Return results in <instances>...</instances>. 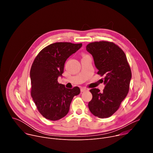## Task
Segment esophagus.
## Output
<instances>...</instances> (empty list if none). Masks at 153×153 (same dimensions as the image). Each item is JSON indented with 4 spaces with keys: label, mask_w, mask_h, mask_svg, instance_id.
Returning a JSON list of instances; mask_svg holds the SVG:
<instances>
[{
    "label": "esophagus",
    "mask_w": 153,
    "mask_h": 153,
    "mask_svg": "<svg viewBox=\"0 0 153 153\" xmlns=\"http://www.w3.org/2000/svg\"><path fill=\"white\" fill-rule=\"evenodd\" d=\"M88 90L87 89V88H82L81 89H80V91L81 92H84V91H88Z\"/></svg>",
    "instance_id": "1"
}]
</instances>
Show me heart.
Wrapping results in <instances>:
<instances>
[{
	"mask_svg": "<svg viewBox=\"0 0 153 153\" xmlns=\"http://www.w3.org/2000/svg\"><path fill=\"white\" fill-rule=\"evenodd\" d=\"M84 56H83V57H84Z\"/></svg>",
	"mask_w": 153,
	"mask_h": 153,
	"instance_id": "heart-1",
	"label": "heart"
}]
</instances>
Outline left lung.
I'll return each mask as SVG.
<instances>
[{
    "label": "left lung",
    "instance_id": "obj_1",
    "mask_svg": "<svg viewBox=\"0 0 153 153\" xmlns=\"http://www.w3.org/2000/svg\"><path fill=\"white\" fill-rule=\"evenodd\" d=\"M93 57L97 74L105 76L102 93L90 90L92 100L88 103L91 113L99 118L111 116L119 109L129 91L131 71L123 50L113 42H94L86 47Z\"/></svg>",
    "mask_w": 153,
    "mask_h": 153
}]
</instances>
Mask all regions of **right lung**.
I'll return each mask as SVG.
<instances>
[{
    "label": "right lung",
    "mask_w": 153,
    "mask_h": 153,
    "mask_svg": "<svg viewBox=\"0 0 153 153\" xmlns=\"http://www.w3.org/2000/svg\"><path fill=\"white\" fill-rule=\"evenodd\" d=\"M82 46V43L56 42L43 48L35 58L30 70L31 94L39 113L47 119L57 120L66 116L78 86L65 88L58 83L67 59Z\"/></svg>",
    "instance_id": "right-lung-1"
}]
</instances>
